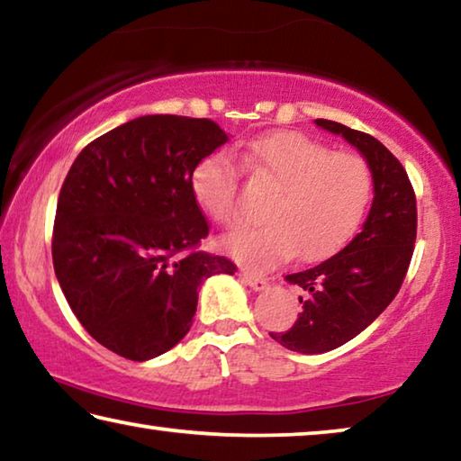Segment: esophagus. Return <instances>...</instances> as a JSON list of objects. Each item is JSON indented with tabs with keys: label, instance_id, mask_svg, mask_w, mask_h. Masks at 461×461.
I'll return each mask as SVG.
<instances>
[{
	"label": "esophagus",
	"instance_id": "34e87169",
	"mask_svg": "<svg viewBox=\"0 0 461 461\" xmlns=\"http://www.w3.org/2000/svg\"><path fill=\"white\" fill-rule=\"evenodd\" d=\"M240 280L244 285H248L249 288H254V291H264V288L268 286V278H264V276L256 275V272H249V270H240Z\"/></svg>",
	"mask_w": 461,
	"mask_h": 461
}]
</instances>
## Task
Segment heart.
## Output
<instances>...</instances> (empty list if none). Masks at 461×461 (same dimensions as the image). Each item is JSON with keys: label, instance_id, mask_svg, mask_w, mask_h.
Here are the masks:
<instances>
[{"label": "heart", "instance_id": "b5f03b06", "mask_svg": "<svg viewBox=\"0 0 461 461\" xmlns=\"http://www.w3.org/2000/svg\"><path fill=\"white\" fill-rule=\"evenodd\" d=\"M244 167L275 185L264 203L267 221L225 236V252L249 268L276 267L296 252L313 262L338 252L360 228L374 193L368 162L354 152H333L303 131H270L240 150ZM194 201L212 220L241 221L238 165L228 152L199 160L191 175Z\"/></svg>", "mask_w": 461, "mask_h": 461}]
</instances>
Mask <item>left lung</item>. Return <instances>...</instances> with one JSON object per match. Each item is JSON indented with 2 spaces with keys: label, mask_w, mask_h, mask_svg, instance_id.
I'll use <instances>...</instances> for the list:
<instances>
[{
  "label": "left lung",
  "mask_w": 461,
  "mask_h": 461,
  "mask_svg": "<svg viewBox=\"0 0 461 461\" xmlns=\"http://www.w3.org/2000/svg\"><path fill=\"white\" fill-rule=\"evenodd\" d=\"M315 123L362 152L374 175V201L364 230L341 252L286 275L303 288V313L291 330L270 335L301 354L330 352L364 331L401 291L417 240V197L399 158L364 131L330 120Z\"/></svg>",
  "instance_id": "left-lung-1"
}]
</instances>
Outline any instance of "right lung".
<instances>
[{
	"instance_id": "add662e5",
	"label": "right lung",
	"mask_w": 461,
	"mask_h": 461,
	"mask_svg": "<svg viewBox=\"0 0 461 461\" xmlns=\"http://www.w3.org/2000/svg\"><path fill=\"white\" fill-rule=\"evenodd\" d=\"M228 142L207 118L142 115L93 140L60 186L52 264L93 339L144 362L193 325L197 288L236 264L199 249L209 223L191 191L199 160Z\"/></svg>"
}]
</instances>
